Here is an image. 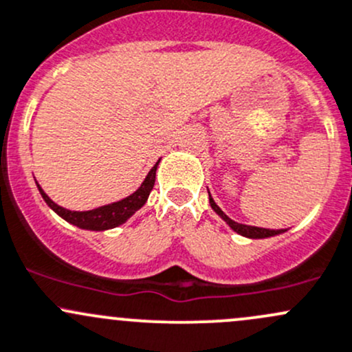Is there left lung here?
Returning <instances> with one entry per match:
<instances>
[{
  "label": "left lung",
  "instance_id": "8db88e82",
  "mask_svg": "<svg viewBox=\"0 0 352 352\" xmlns=\"http://www.w3.org/2000/svg\"><path fill=\"white\" fill-rule=\"evenodd\" d=\"M209 204L212 207L214 212L217 214V216L221 217V219L224 221L226 224L229 226V228L232 229L234 232H238V234L244 236V238H251V239H265V238H272V236H276V234H282L285 232L283 229H265V228H256V226H246V224H239L236 223V221H232L231 217H228L226 214L221 210V207L214 202V199L210 197L209 194Z\"/></svg>",
  "mask_w": 352,
  "mask_h": 352
}]
</instances>
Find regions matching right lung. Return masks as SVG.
Instances as JSON below:
<instances>
[{
	"label": "right lung",
	"instance_id": "right-lung-1",
	"mask_svg": "<svg viewBox=\"0 0 352 352\" xmlns=\"http://www.w3.org/2000/svg\"><path fill=\"white\" fill-rule=\"evenodd\" d=\"M160 164V160L153 165V168L148 172L145 180L142 182V186L136 188L131 195L121 199V201L113 202V204H106L101 207H96L92 210H69L65 207H60L55 204L49 195L43 192V188L38 186V192L42 194L43 201L47 202V206L50 207L54 212H57L62 219H65L67 223L77 226L80 229H89V231H106V229L118 228V226L124 224L136 210L142 209L148 201V195H150L151 188L155 186V175H157V166Z\"/></svg>",
	"mask_w": 352,
	"mask_h": 352
}]
</instances>
